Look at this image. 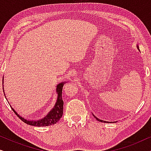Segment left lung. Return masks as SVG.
Returning a JSON list of instances; mask_svg holds the SVG:
<instances>
[{
  "mask_svg": "<svg viewBox=\"0 0 151 151\" xmlns=\"http://www.w3.org/2000/svg\"><path fill=\"white\" fill-rule=\"evenodd\" d=\"M137 47L138 50H139V47H138V45H137ZM93 116H94L95 117H96V119H98V121H100V122H106V121H103V120H102V119H100L97 118V117H96V116H95V115H93Z\"/></svg>",
  "mask_w": 151,
  "mask_h": 151,
  "instance_id": "obj_1",
  "label": "left lung"
}]
</instances>
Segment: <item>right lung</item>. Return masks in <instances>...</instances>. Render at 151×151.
<instances>
[{"label": "right lung", "instance_id": "right-lung-1", "mask_svg": "<svg viewBox=\"0 0 151 151\" xmlns=\"http://www.w3.org/2000/svg\"><path fill=\"white\" fill-rule=\"evenodd\" d=\"M64 84H65V82H61V83L58 84L56 86V92L58 94L56 102H55L53 108L51 109L50 112H49L48 114H47L46 116L44 117V118L39 119V120H36V121L28 120V119H24V117L20 116V115H18L17 113H16V111L14 110L13 108H12L11 105H10V106H11V108L12 109L13 111H14V113H16V115H17V116L19 117V118L21 119L22 122H24V123H26L27 124H29L31 126H35V127H47V126H51L52 124H56V122H58L59 121V119L61 118L62 116H63V114L64 102H63V98H62V91H63V88ZM3 88L4 93H5V91H4V88L3 87Z\"/></svg>", "mask_w": 151, "mask_h": 151}]
</instances>
